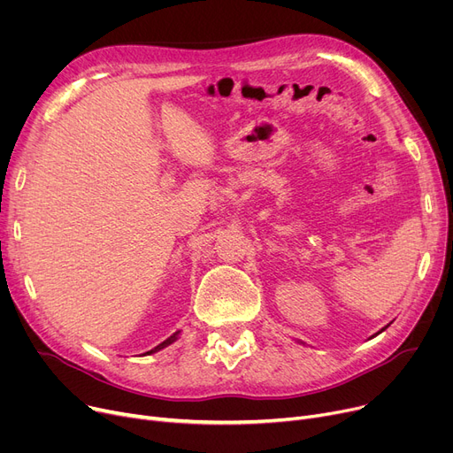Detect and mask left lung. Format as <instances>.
Returning <instances> with one entry per match:
<instances>
[{
	"instance_id": "left-lung-1",
	"label": "left lung",
	"mask_w": 453,
	"mask_h": 453,
	"mask_svg": "<svg viewBox=\"0 0 453 453\" xmlns=\"http://www.w3.org/2000/svg\"><path fill=\"white\" fill-rule=\"evenodd\" d=\"M382 330H386V328H382ZM382 330H380V332H382Z\"/></svg>"
}]
</instances>
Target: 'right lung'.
I'll list each match as a JSON object with an SVG mask.
<instances>
[{
	"mask_svg": "<svg viewBox=\"0 0 453 453\" xmlns=\"http://www.w3.org/2000/svg\"><path fill=\"white\" fill-rule=\"evenodd\" d=\"M178 334H180V330H178V332H174V334H173V336H171V338H166V340H165V342H163V343H159V345H157V347H154V349H152V350H149V352H147V354H152V352H157V350H161V349H163V347H166V345H171V343H173V342H176V340H178Z\"/></svg>",
	"mask_w": 453,
	"mask_h": 453,
	"instance_id": "obj_1",
	"label": "right lung"
}]
</instances>
